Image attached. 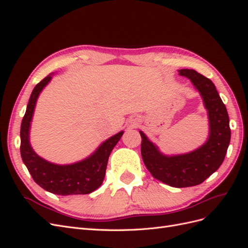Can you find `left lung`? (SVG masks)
Here are the masks:
<instances>
[{
	"instance_id": "1",
	"label": "left lung",
	"mask_w": 248,
	"mask_h": 248,
	"mask_svg": "<svg viewBox=\"0 0 248 248\" xmlns=\"http://www.w3.org/2000/svg\"><path fill=\"white\" fill-rule=\"evenodd\" d=\"M179 74L188 78L204 99L210 122L208 141L191 153L168 157L140 133L141 157L151 175L171 187L183 188L202 183L218 170L230 145L231 128L227 108L212 80L192 69H181Z\"/></svg>"
}]
</instances>
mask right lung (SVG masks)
<instances>
[{"label": "right lung", "mask_w": 248, "mask_h": 248, "mask_svg": "<svg viewBox=\"0 0 248 248\" xmlns=\"http://www.w3.org/2000/svg\"><path fill=\"white\" fill-rule=\"evenodd\" d=\"M50 78L51 77L47 76L39 81L30 97L20 126L21 158L34 181L43 189L60 196L88 194L102 184L109 154L123 136V131L104 141L92 156L80 162L70 166H57L42 159L29 144V128L36 100Z\"/></svg>", "instance_id": "1"}]
</instances>
